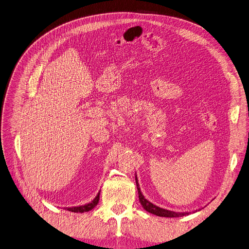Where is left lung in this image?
<instances>
[{"label":"left lung","instance_id":"obj_1","mask_svg":"<svg viewBox=\"0 0 249 249\" xmlns=\"http://www.w3.org/2000/svg\"><path fill=\"white\" fill-rule=\"evenodd\" d=\"M135 179H136V186H137V190H138V195H139V200H140V203L142 205V207L148 212V213H151L155 215H158V216H164V217H179V216H184V215H188L190 214L191 213H177V212H173V211H169V210H165L163 208H160V207H157L156 205H154V203H152L151 201H149L148 199L145 198V196H143L141 190H140V187H139V183H138V178H137V175L135 176ZM197 211H200V210H196L193 213H196Z\"/></svg>","mask_w":249,"mask_h":249}]
</instances>
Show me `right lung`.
I'll use <instances>...</instances> for the list:
<instances>
[{"instance_id":"add662e5","label":"right lung","mask_w":249,"mask_h":249,"mask_svg":"<svg viewBox=\"0 0 249 249\" xmlns=\"http://www.w3.org/2000/svg\"><path fill=\"white\" fill-rule=\"evenodd\" d=\"M99 195L100 192L97 194V196L94 197V199L92 201H90L88 203H85L83 206H78V207H72V208H65V210L72 212V213H85V212H89L91 211L93 208H95L97 206V203L99 201Z\"/></svg>"}]
</instances>
